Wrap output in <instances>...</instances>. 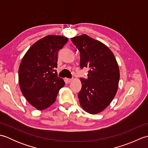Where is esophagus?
<instances>
[{"label": "esophagus", "mask_w": 148, "mask_h": 148, "mask_svg": "<svg viewBox=\"0 0 148 148\" xmlns=\"http://www.w3.org/2000/svg\"><path fill=\"white\" fill-rule=\"evenodd\" d=\"M65 81H66V82H67V83H71V81H72V79H69V78H65Z\"/></svg>", "instance_id": "esophagus-1"}]
</instances>
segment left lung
Returning <instances> with one entry per match:
<instances>
[{"label":"left lung","instance_id":"8db88e82","mask_svg":"<svg viewBox=\"0 0 148 148\" xmlns=\"http://www.w3.org/2000/svg\"><path fill=\"white\" fill-rule=\"evenodd\" d=\"M80 53V67H88L87 79L81 78L80 105L87 112L103 111L116 95L119 80L118 63L108 46L86 34L71 38Z\"/></svg>","mask_w":148,"mask_h":148}]
</instances>
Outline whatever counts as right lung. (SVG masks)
<instances>
[{"mask_svg":"<svg viewBox=\"0 0 148 148\" xmlns=\"http://www.w3.org/2000/svg\"><path fill=\"white\" fill-rule=\"evenodd\" d=\"M67 37L47 36L30 46L18 71L19 84L23 96L37 110L46 109L55 102L65 82L58 77V52Z\"/></svg>","mask_w":148,"mask_h":148,"instance_id":"1","label":"right lung"}]
</instances>
